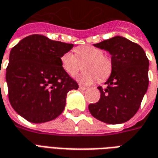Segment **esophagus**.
Here are the masks:
<instances>
[{
  "instance_id": "obj_1",
  "label": "esophagus",
  "mask_w": 158,
  "mask_h": 158,
  "mask_svg": "<svg viewBox=\"0 0 158 158\" xmlns=\"http://www.w3.org/2000/svg\"><path fill=\"white\" fill-rule=\"evenodd\" d=\"M79 89H80V90H83V91H84V90H85L86 88H85V87H83V86L79 85Z\"/></svg>"
}]
</instances>
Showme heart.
<instances>
[{
    "mask_svg": "<svg viewBox=\"0 0 158 158\" xmlns=\"http://www.w3.org/2000/svg\"><path fill=\"white\" fill-rule=\"evenodd\" d=\"M75 55L71 52L63 53L60 57L62 69L71 77L75 76L80 69V63L85 61L82 73L77 77L81 85H89L99 78L104 80L108 78L113 70V62L109 56L103 54L102 49L92 45H85L74 49Z\"/></svg>",
    "mask_w": 158,
    "mask_h": 158,
    "instance_id": "obj_1",
    "label": "heart"
}]
</instances>
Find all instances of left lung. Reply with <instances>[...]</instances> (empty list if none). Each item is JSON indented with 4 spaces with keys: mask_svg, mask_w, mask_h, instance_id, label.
<instances>
[{
    "mask_svg": "<svg viewBox=\"0 0 158 158\" xmlns=\"http://www.w3.org/2000/svg\"><path fill=\"white\" fill-rule=\"evenodd\" d=\"M94 45L111 54L113 70L106 89L98 87L101 97L89 104V113L110 124L127 122L139 110L148 88L149 60L140 45L121 36Z\"/></svg>",
    "mask_w": 158,
    "mask_h": 158,
    "instance_id": "1",
    "label": "left lung"
}]
</instances>
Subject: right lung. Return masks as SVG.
Masks as SVG:
<instances>
[{"label": "right lung", "mask_w": 158, "mask_h": 158, "mask_svg": "<svg viewBox=\"0 0 158 158\" xmlns=\"http://www.w3.org/2000/svg\"><path fill=\"white\" fill-rule=\"evenodd\" d=\"M73 46L32 35L12 47L6 79L9 102L20 116L40 123L55 119L63 112L68 92L79 88L60 62L61 56Z\"/></svg>", "instance_id": "obj_1"}]
</instances>
